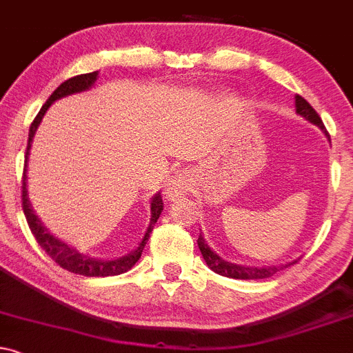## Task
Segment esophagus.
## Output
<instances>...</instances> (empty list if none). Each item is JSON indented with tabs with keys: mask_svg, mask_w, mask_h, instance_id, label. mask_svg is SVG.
Listing matches in <instances>:
<instances>
[{
	"mask_svg": "<svg viewBox=\"0 0 353 353\" xmlns=\"http://www.w3.org/2000/svg\"><path fill=\"white\" fill-rule=\"evenodd\" d=\"M192 187V178L188 173L181 172L173 175L166 183V193H168L170 199H178V196L185 195Z\"/></svg>",
	"mask_w": 353,
	"mask_h": 353,
	"instance_id": "obj_1",
	"label": "esophagus"
}]
</instances>
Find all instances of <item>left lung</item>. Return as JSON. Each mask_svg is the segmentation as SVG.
I'll list each match as a JSON object with an SVG mask.
<instances>
[{
    "label": "left lung",
    "instance_id": "obj_1",
    "mask_svg": "<svg viewBox=\"0 0 353 353\" xmlns=\"http://www.w3.org/2000/svg\"><path fill=\"white\" fill-rule=\"evenodd\" d=\"M294 99H296V101H294V104H296L298 114L305 117V119L310 121V123L316 124V126L320 128V130L328 136L327 130H325L323 121H321V117L318 116V112L314 111L312 105H310V102L306 99H303L301 96H296ZM328 139H330V136H328ZM196 244H199V249H200V252H202L203 259H205L207 266L210 268L214 272H217V274L225 276V278L266 279V278H271V276L276 274L278 271H281L283 268H288V266H291V264L298 263V261H293V263L283 264V266H264V268L241 266V264H234V263H229V261H223L217 252H214L210 248H208L205 239H203L202 236H199V241H196Z\"/></svg>",
    "mask_w": 353,
    "mask_h": 353
}]
</instances>
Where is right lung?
<instances>
[{
    "label": "right lung",
    "instance_id": "obj_1",
    "mask_svg": "<svg viewBox=\"0 0 353 353\" xmlns=\"http://www.w3.org/2000/svg\"><path fill=\"white\" fill-rule=\"evenodd\" d=\"M97 77H99V72H90V74H81L75 75V77L69 79V81L62 82L57 89L54 90L50 97H48L47 102L41 105L40 112L37 114L35 119H33L32 126H30V132H28V146H26V153H25V168H23V185H21V205H23V212L26 222H28L30 229H32V234L35 236L37 242L52 259L59 264L60 268L67 269V271L74 272V274H81V276H116V274H123V272L130 271V269L138 263V259L141 257L143 249H145L148 237H150L151 230H153L154 223H157L158 219H160V214L163 210V200L160 192L151 199V219H150V225H148L145 237L141 239L138 248L134 251H131L130 254L123 257H116V259H97V257H90L87 254L79 252L77 249L72 248V245L65 244L63 241H60L59 237L52 236L50 230L41 223L39 219V215L33 212L32 203H30L28 199V190H26V161H28V154H30V148H32V141L33 136H35L37 128H39L40 121L43 119L45 112L47 109L50 108L52 104L57 99H62V97L70 96V94H77V92H84V90H89L90 87L96 84Z\"/></svg>",
    "mask_w": 353,
    "mask_h": 353
}]
</instances>
